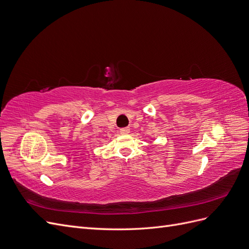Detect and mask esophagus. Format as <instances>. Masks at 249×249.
<instances>
[{
    "instance_id": "esophagus-1",
    "label": "esophagus",
    "mask_w": 249,
    "mask_h": 249,
    "mask_svg": "<svg viewBox=\"0 0 249 249\" xmlns=\"http://www.w3.org/2000/svg\"><path fill=\"white\" fill-rule=\"evenodd\" d=\"M130 127H123V129H120L119 130V132H120V134H123V135H127L130 133Z\"/></svg>"
}]
</instances>
